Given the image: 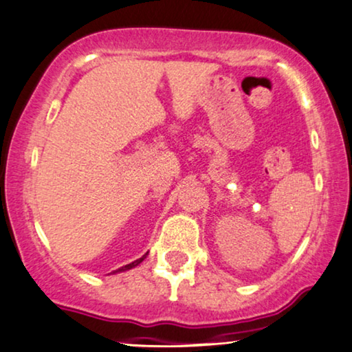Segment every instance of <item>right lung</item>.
Returning <instances> with one entry per match:
<instances>
[{"label":"right lung","instance_id":"1","mask_svg":"<svg viewBox=\"0 0 352 352\" xmlns=\"http://www.w3.org/2000/svg\"><path fill=\"white\" fill-rule=\"evenodd\" d=\"M146 258V255L144 256H141L140 260H136V261H133V263H130V265H124V266H122V268H118L117 271H113V273H120V271H126V270H131V268H135V266H138L141 263V261H143Z\"/></svg>","mask_w":352,"mask_h":352}]
</instances>
